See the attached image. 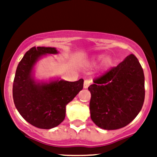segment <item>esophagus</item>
<instances>
[{"mask_svg":"<svg viewBox=\"0 0 157 157\" xmlns=\"http://www.w3.org/2000/svg\"><path fill=\"white\" fill-rule=\"evenodd\" d=\"M90 83H91V82H90V80H84V83H83V87H84L85 89L88 88V86L90 85Z\"/></svg>","mask_w":157,"mask_h":157,"instance_id":"34e87169","label":"esophagus"}]
</instances>
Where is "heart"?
<instances>
[{
  "instance_id": "heart-1",
  "label": "heart",
  "mask_w": 157,
  "mask_h": 157,
  "mask_svg": "<svg viewBox=\"0 0 157 157\" xmlns=\"http://www.w3.org/2000/svg\"><path fill=\"white\" fill-rule=\"evenodd\" d=\"M104 58H105V55H98L97 57H96V60L97 61H102V60H103ZM112 62V58H105V65L108 67V66L111 65Z\"/></svg>"
}]
</instances>
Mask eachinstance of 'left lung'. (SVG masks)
<instances>
[{
  "instance_id": "obj_1",
  "label": "left lung",
  "mask_w": 157,
  "mask_h": 157,
  "mask_svg": "<svg viewBox=\"0 0 157 157\" xmlns=\"http://www.w3.org/2000/svg\"><path fill=\"white\" fill-rule=\"evenodd\" d=\"M91 93V119L105 130L128 125L141 110L144 102V74L133 54L117 67L93 80Z\"/></svg>"
}]
</instances>
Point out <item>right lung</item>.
Segmentation results:
<instances>
[{
  "label": "right lung",
  "mask_w": 157,
  "mask_h": 157,
  "mask_svg": "<svg viewBox=\"0 0 157 157\" xmlns=\"http://www.w3.org/2000/svg\"><path fill=\"white\" fill-rule=\"evenodd\" d=\"M58 52L52 47H33L25 54L16 71L13 98L19 113L36 128L51 129L59 125L65 118L66 105L83 87V80L75 82L64 80L48 83L37 82L33 67L47 54Z\"/></svg>",
  "instance_id": "obj_1"
}]
</instances>
